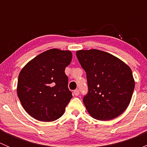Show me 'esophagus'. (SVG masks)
I'll return each mask as SVG.
<instances>
[{
  "mask_svg": "<svg viewBox=\"0 0 147 147\" xmlns=\"http://www.w3.org/2000/svg\"><path fill=\"white\" fill-rule=\"evenodd\" d=\"M74 94H75V96H78L80 94V91L79 90H75V91H74Z\"/></svg>",
  "mask_w": 147,
  "mask_h": 147,
  "instance_id": "34e87169",
  "label": "esophagus"
}]
</instances>
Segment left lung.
<instances>
[{
    "label": "left lung",
    "instance_id": "1",
    "mask_svg": "<svg viewBox=\"0 0 147 147\" xmlns=\"http://www.w3.org/2000/svg\"><path fill=\"white\" fill-rule=\"evenodd\" d=\"M77 57L87 74L88 94L83 103L92 118L107 121L119 117L129 105L135 82L129 67L102 50H78Z\"/></svg>",
    "mask_w": 147,
    "mask_h": 147
}]
</instances>
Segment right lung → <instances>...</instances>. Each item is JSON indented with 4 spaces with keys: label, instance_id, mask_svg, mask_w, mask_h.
Segmentation results:
<instances>
[{
    "label": "right lung",
    "instance_id": "right-lung-1",
    "mask_svg": "<svg viewBox=\"0 0 147 147\" xmlns=\"http://www.w3.org/2000/svg\"><path fill=\"white\" fill-rule=\"evenodd\" d=\"M72 57L69 50L50 49L34 57L21 69L18 96L32 117L41 121H53L63 116L72 97L65 73Z\"/></svg>",
    "mask_w": 147,
    "mask_h": 147
}]
</instances>
